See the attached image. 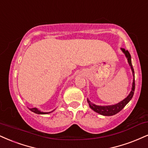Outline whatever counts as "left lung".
<instances>
[{
  "instance_id": "left-lung-1",
  "label": "left lung",
  "mask_w": 148,
  "mask_h": 148,
  "mask_svg": "<svg viewBox=\"0 0 148 148\" xmlns=\"http://www.w3.org/2000/svg\"><path fill=\"white\" fill-rule=\"evenodd\" d=\"M121 50L123 51L124 54H125V56L127 57L128 63H129L130 65L132 71L133 76H134V68H133L132 67V65L130 54L129 53V51L127 50H125V49H121ZM134 90H135V82L134 79L133 80V83H132V91L130 92V93L129 95H128L127 97L124 99V100L121 101L120 103H117V104L112 105V106H99L92 103L90 101L88 100V102L89 103V106H90V108L93 110L94 112H96L100 114L103 115V116H112L119 112H120L128 103H129V101L131 100L132 98L133 97V95H134Z\"/></svg>"
}]
</instances>
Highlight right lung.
I'll use <instances>...</instances> for the list:
<instances>
[{
	"mask_svg": "<svg viewBox=\"0 0 148 148\" xmlns=\"http://www.w3.org/2000/svg\"><path fill=\"white\" fill-rule=\"evenodd\" d=\"M29 109L31 110L32 112H34L36 114H49V113H51L50 112H40V110H38L37 108H29Z\"/></svg>",
	"mask_w": 148,
	"mask_h": 148,
	"instance_id": "right-lung-1",
	"label": "right lung"
}]
</instances>
